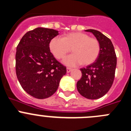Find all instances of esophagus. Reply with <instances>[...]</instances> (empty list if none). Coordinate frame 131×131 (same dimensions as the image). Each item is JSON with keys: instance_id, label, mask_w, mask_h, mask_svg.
Instances as JSON below:
<instances>
[{"instance_id": "obj_1", "label": "esophagus", "mask_w": 131, "mask_h": 131, "mask_svg": "<svg viewBox=\"0 0 131 131\" xmlns=\"http://www.w3.org/2000/svg\"><path fill=\"white\" fill-rule=\"evenodd\" d=\"M72 70V68H67V72L69 73Z\"/></svg>"}]
</instances>
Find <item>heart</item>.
<instances>
[{"label": "heart", "mask_w": 131, "mask_h": 131, "mask_svg": "<svg viewBox=\"0 0 131 131\" xmlns=\"http://www.w3.org/2000/svg\"><path fill=\"white\" fill-rule=\"evenodd\" d=\"M49 50L57 59H63L67 54H72L64 59L63 63L68 67H75L82 64L87 66L94 63L100 53L99 42L95 38L82 32H73L55 37L51 40Z\"/></svg>", "instance_id": "b5f03b06"}]
</instances>
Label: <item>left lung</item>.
<instances>
[{
	"label": "left lung",
	"instance_id": "8db88e82",
	"mask_svg": "<svg viewBox=\"0 0 131 131\" xmlns=\"http://www.w3.org/2000/svg\"><path fill=\"white\" fill-rule=\"evenodd\" d=\"M85 31L93 34L99 42L101 49L93 63L80 69L82 76L77 82V89L85 98L97 99L105 95L112 85L117 57L112 42L108 37L94 29Z\"/></svg>",
	"mask_w": 131,
	"mask_h": 131
}]
</instances>
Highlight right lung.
Returning <instances> with one entry per match:
<instances>
[{
	"mask_svg": "<svg viewBox=\"0 0 131 131\" xmlns=\"http://www.w3.org/2000/svg\"><path fill=\"white\" fill-rule=\"evenodd\" d=\"M58 30L38 27L27 32L17 46L16 71L22 88L38 99L51 96L57 90L67 68L50 52L49 42Z\"/></svg>",
	"mask_w": 131,
	"mask_h": 131,
	"instance_id": "1",
	"label": "right lung"
}]
</instances>
